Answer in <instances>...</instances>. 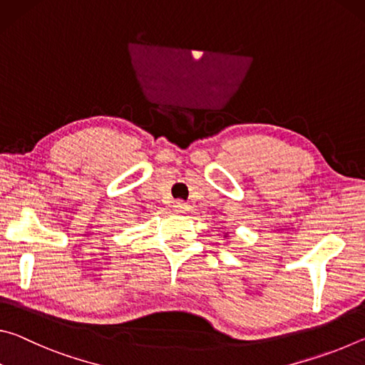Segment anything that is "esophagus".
Instances as JSON below:
<instances>
[{"instance_id":"34e87169","label":"esophagus","mask_w":365,"mask_h":365,"mask_svg":"<svg viewBox=\"0 0 365 365\" xmlns=\"http://www.w3.org/2000/svg\"><path fill=\"white\" fill-rule=\"evenodd\" d=\"M174 211L175 212H187L188 211V205L183 201H175L174 202Z\"/></svg>"}]
</instances>
